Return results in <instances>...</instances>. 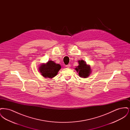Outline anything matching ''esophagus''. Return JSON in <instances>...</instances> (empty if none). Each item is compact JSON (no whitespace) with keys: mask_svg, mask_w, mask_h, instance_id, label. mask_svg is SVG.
Returning a JSON list of instances; mask_svg holds the SVG:
<instances>
[{"mask_svg":"<svg viewBox=\"0 0 130 130\" xmlns=\"http://www.w3.org/2000/svg\"><path fill=\"white\" fill-rule=\"evenodd\" d=\"M66 67L67 68H69L71 67V65H70V64H68V65H66Z\"/></svg>","mask_w":130,"mask_h":130,"instance_id":"1","label":"esophagus"}]
</instances>
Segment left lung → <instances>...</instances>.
I'll list each match as a JSON object with an SVG mask.
<instances>
[{
  "label": "left lung",
  "mask_w": 130,
  "mask_h": 130,
  "mask_svg": "<svg viewBox=\"0 0 130 130\" xmlns=\"http://www.w3.org/2000/svg\"><path fill=\"white\" fill-rule=\"evenodd\" d=\"M79 65L75 68L76 71L78 73L79 75L83 78H86L91 73L90 66L87 65L83 60L78 61Z\"/></svg>",
  "instance_id": "obj_1"
}]
</instances>
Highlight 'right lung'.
<instances>
[{"label": "right lung", "instance_id": "obj_1", "mask_svg": "<svg viewBox=\"0 0 130 130\" xmlns=\"http://www.w3.org/2000/svg\"><path fill=\"white\" fill-rule=\"evenodd\" d=\"M61 69V66L53 61H49L46 64H42L39 71L45 77L53 78L57 74L59 70Z\"/></svg>", "mask_w": 130, "mask_h": 130}]
</instances>
